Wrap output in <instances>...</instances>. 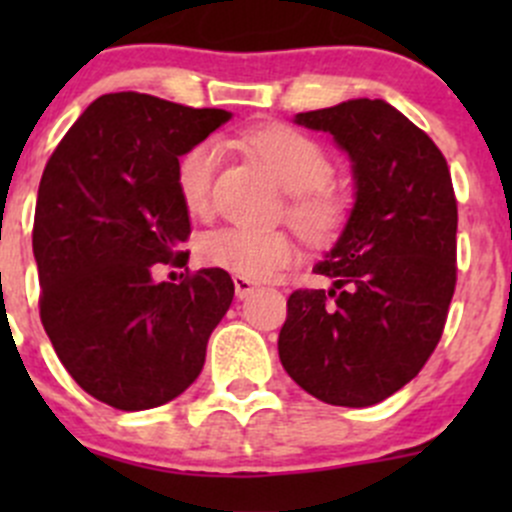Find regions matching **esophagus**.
Masks as SVG:
<instances>
[{
    "mask_svg": "<svg viewBox=\"0 0 512 512\" xmlns=\"http://www.w3.org/2000/svg\"><path fill=\"white\" fill-rule=\"evenodd\" d=\"M232 282H235V294L240 299H245L247 294H252L257 289V282L250 280V277H242V275H235L232 277Z\"/></svg>",
    "mask_w": 512,
    "mask_h": 512,
    "instance_id": "esophagus-1",
    "label": "esophagus"
}]
</instances>
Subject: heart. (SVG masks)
<instances>
[{"instance_id":"1","label":"heart","mask_w":512,"mask_h":512,"mask_svg":"<svg viewBox=\"0 0 512 512\" xmlns=\"http://www.w3.org/2000/svg\"><path fill=\"white\" fill-rule=\"evenodd\" d=\"M242 141L277 175L282 188L292 193L287 215L307 240L329 242L342 232L349 218V198L332 185L337 168L317 138L285 123H270L245 133ZM223 151V141L210 136L190 146L178 160L175 183L185 210L195 218L210 210V193ZM195 252L203 265L215 270L265 280L292 265L297 245L282 230L220 225L198 237Z\"/></svg>"}]
</instances>
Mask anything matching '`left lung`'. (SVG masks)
<instances>
[{
    "label": "left lung",
    "mask_w": 512,
    "mask_h": 512,
    "mask_svg": "<svg viewBox=\"0 0 512 512\" xmlns=\"http://www.w3.org/2000/svg\"><path fill=\"white\" fill-rule=\"evenodd\" d=\"M294 121L352 156L356 203L314 267L332 287L289 294L280 361L324 404L374 406L414 379L446 327L458 272L451 170L428 133L379 98Z\"/></svg>",
    "instance_id": "left-lung-1"
}]
</instances>
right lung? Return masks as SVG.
I'll use <instances>...</instances> for the list:
<instances>
[{
  "instance_id": "obj_1",
  "label": "right lung",
  "mask_w": 512,
  "mask_h": 512,
  "mask_svg": "<svg viewBox=\"0 0 512 512\" xmlns=\"http://www.w3.org/2000/svg\"><path fill=\"white\" fill-rule=\"evenodd\" d=\"M230 118L121 91L96 98L46 163L32 247L39 317L71 379L103 404L143 411L183 394L205 364L235 285L225 270L153 283L185 266L190 218L178 158Z\"/></svg>"
}]
</instances>
